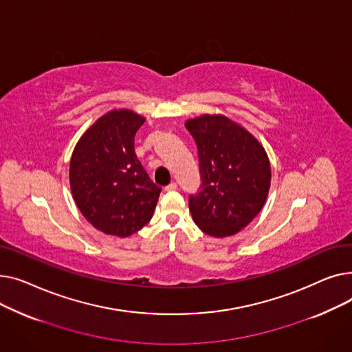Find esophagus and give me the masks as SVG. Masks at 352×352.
Wrapping results in <instances>:
<instances>
[{
    "instance_id": "34e87169",
    "label": "esophagus",
    "mask_w": 352,
    "mask_h": 352,
    "mask_svg": "<svg viewBox=\"0 0 352 352\" xmlns=\"http://www.w3.org/2000/svg\"><path fill=\"white\" fill-rule=\"evenodd\" d=\"M177 190V184L175 182H171L170 186H166L165 188H164V191H175Z\"/></svg>"
}]
</instances>
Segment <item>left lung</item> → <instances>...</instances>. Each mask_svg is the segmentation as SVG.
<instances>
[{"label": "left lung", "mask_w": 352, "mask_h": 352, "mask_svg": "<svg viewBox=\"0 0 352 352\" xmlns=\"http://www.w3.org/2000/svg\"><path fill=\"white\" fill-rule=\"evenodd\" d=\"M201 191L190 197L194 223L206 234L224 238L245 228L265 204L271 165L264 146L250 131L221 114L191 118Z\"/></svg>", "instance_id": "1"}]
</instances>
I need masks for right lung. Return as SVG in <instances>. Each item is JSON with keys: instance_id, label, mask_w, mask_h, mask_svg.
I'll return each instance as SVG.
<instances>
[{"instance_id": "add662e5", "label": "right lung", "mask_w": 352, "mask_h": 352, "mask_svg": "<svg viewBox=\"0 0 352 352\" xmlns=\"http://www.w3.org/2000/svg\"><path fill=\"white\" fill-rule=\"evenodd\" d=\"M145 118L131 109H111L78 140L69 161L74 201L88 223L108 235L129 236L153 218L161 188L134 150Z\"/></svg>"}]
</instances>
